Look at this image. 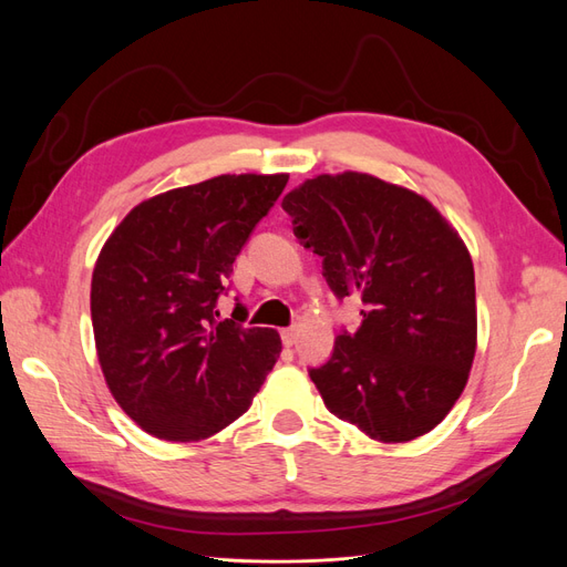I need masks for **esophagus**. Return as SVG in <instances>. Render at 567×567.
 Listing matches in <instances>:
<instances>
[{
	"mask_svg": "<svg viewBox=\"0 0 567 567\" xmlns=\"http://www.w3.org/2000/svg\"><path fill=\"white\" fill-rule=\"evenodd\" d=\"M281 340H284L286 348H293L296 342H298V329H293V326H290V329H284L281 331Z\"/></svg>",
	"mask_w": 567,
	"mask_h": 567,
	"instance_id": "34e87169",
	"label": "esophagus"
}]
</instances>
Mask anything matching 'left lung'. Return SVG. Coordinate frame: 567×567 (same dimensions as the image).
I'll use <instances>...</instances> for the list:
<instances>
[{
	"mask_svg": "<svg viewBox=\"0 0 567 567\" xmlns=\"http://www.w3.org/2000/svg\"><path fill=\"white\" fill-rule=\"evenodd\" d=\"M293 231L362 326L310 379L326 409L371 440H416L461 398L477 346L475 274L431 200L364 173L319 175L284 196Z\"/></svg>",
	"mask_w": 567,
	"mask_h": 567,
	"instance_id": "1",
	"label": "left lung"
}]
</instances>
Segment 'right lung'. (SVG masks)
<instances>
[{"mask_svg":"<svg viewBox=\"0 0 567 567\" xmlns=\"http://www.w3.org/2000/svg\"><path fill=\"white\" fill-rule=\"evenodd\" d=\"M288 175H219L136 205L99 252L92 326L106 385L153 437L198 442L246 414L281 338L217 319L236 255Z\"/></svg>","mask_w":567,"mask_h":567,"instance_id":"obj_1","label":"right lung"}]
</instances>
